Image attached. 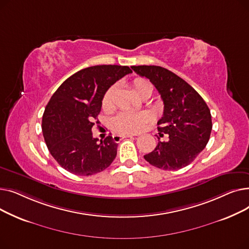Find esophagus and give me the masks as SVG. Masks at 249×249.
<instances>
[{"label": "esophagus", "mask_w": 249, "mask_h": 249, "mask_svg": "<svg viewBox=\"0 0 249 249\" xmlns=\"http://www.w3.org/2000/svg\"><path fill=\"white\" fill-rule=\"evenodd\" d=\"M134 135L132 134H126V135H113V140L115 142H120L124 138H129V137H133Z\"/></svg>", "instance_id": "esophagus-1"}]
</instances>
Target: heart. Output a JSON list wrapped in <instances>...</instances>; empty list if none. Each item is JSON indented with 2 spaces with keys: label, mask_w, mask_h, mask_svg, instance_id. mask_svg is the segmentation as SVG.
<instances>
[{
  "label": "heart",
  "mask_w": 249,
  "mask_h": 249,
  "mask_svg": "<svg viewBox=\"0 0 249 249\" xmlns=\"http://www.w3.org/2000/svg\"><path fill=\"white\" fill-rule=\"evenodd\" d=\"M132 87L135 94L141 99L150 97L153 91V86L144 77L134 78L132 82ZM116 90V87L113 86L105 93L102 100V107L105 111H110L113 108ZM149 121L150 116L146 113L121 112L113 118L111 126L115 132L120 134L137 133L141 131Z\"/></svg>",
  "instance_id": "heart-1"
}]
</instances>
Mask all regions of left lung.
<instances>
[{
	"instance_id": "8db88e82",
	"label": "left lung",
	"mask_w": 249,
	"mask_h": 249,
	"mask_svg": "<svg viewBox=\"0 0 249 249\" xmlns=\"http://www.w3.org/2000/svg\"><path fill=\"white\" fill-rule=\"evenodd\" d=\"M154 85L163 101V114L158 122L160 136L153 151L144 155L151 165L176 171L189 165L206 147L210 139L212 119L206 102L181 77L156 65L131 67Z\"/></svg>"
}]
</instances>
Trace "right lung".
<instances>
[{
  "label": "right lung",
  "mask_w": 249,
  "mask_h": 249,
  "mask_svg": "<svg viewBox=\"0 0 249 249\" xmlns=\"http://www.w3.org/2000/svg\"><path fill=\"white\" fill-rule=\"evenodd\" d=\"M131 72L126 65L89 67L67 78L52 95L42 117V133L50 154L65 171L91 176L113 162L118 144L111 136L98 142L91 128L105 93Z\"/></svg>",
  "instance_id": "obj_1"
}]
</instances>
